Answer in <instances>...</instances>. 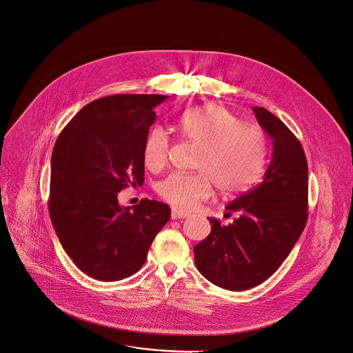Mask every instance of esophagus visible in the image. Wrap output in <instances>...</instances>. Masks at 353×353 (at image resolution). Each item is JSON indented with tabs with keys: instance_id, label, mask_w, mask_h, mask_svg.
I'll use <instances>...</instances> for the list:
<instances>
[{
	"instance_id": "1",
	"label": "esophagus",
	"mask_w": 353,
	"mask_h": 353,
	"mask_svg": "<svg viewBox=\"0 0 353 353\" xmlns=\"http://www.w3.org/2000/svg\"><path fill=\"white\" fill-rule=\"evenodd\" d=\"M188 215H190L188 212H180L176 209L172 210V219H181V218H187Z\"/></svg>"
}]
</instances>
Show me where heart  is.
Instances as JSON below:
<instances>
[{
  "label": "heart",
  "instance_id": "obj_1",
  "mask_svg": "<svg viewBox=\"0 0 353 353\" xmlns=\"http://www.w3.org/2000/svg\"><path fill=\"white\" fill-rule=\"evenodd\" d=\"M185 141L199 145L195 159L198 173L174 172L162 180L157 191L162 199L181 210H191L212 195V184L225 195L250 188L266 162L265 132L219 105L185 112L180 120ZM170 138L162 127H154L143 147V162L151 172L163 169L169 159Z\"/></svg>",
  "mask_w": 353,
  "mask_h": 353
}]
</instances>
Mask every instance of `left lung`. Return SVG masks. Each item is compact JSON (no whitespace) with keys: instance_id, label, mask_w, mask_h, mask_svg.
Masks as SVG:
<instances>
[{"instance_id":"left-lung-1","label":"left lung","mask_w":353,"mask_h":353,"mask_svg":"<svg viewBox=\"0 0 353 353\" xmlns=\"http://www.w3.org/2000/svg\"><path fill=\"white\" fill-rule=\"evenodd\" d=\"M273 141L263 180L225 209L229 225L209 218L210 234L194 247L201 274L228 290H245L277 272L304 230L308 216V166L301 143L265 108H252Z\"/></svg>"}]
</instances>
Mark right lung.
<instances>
[{"label": "right lung", "mask_w": 353, "mask_h": 353, "mask_svg": "<svg viewBox=\"0 0 353 353\" xmlns=\"http://www.w3.org/2000/svg\"><path fill=\"white\" fill-rule=\"evenodd\" d=\"M168 95L119 94L85 105L59 135L52 154L49 212L73 263L101 281L141 270L170 218L162 202L121 208L117 195L144 181L143 147L154 108Z\"/></svg>", "instance_id": "1"}]
</instances>
